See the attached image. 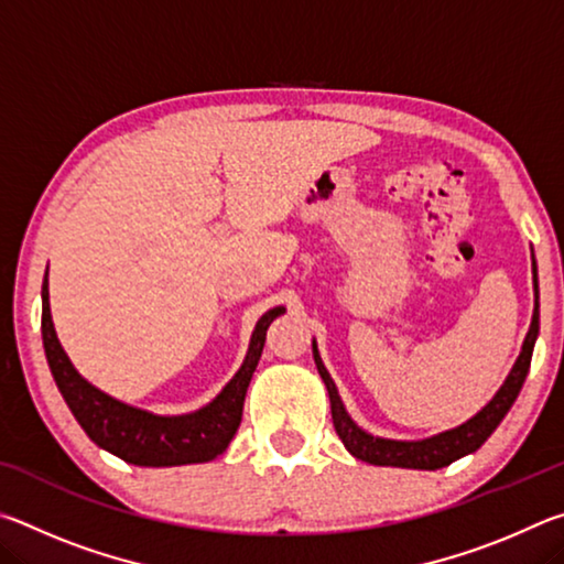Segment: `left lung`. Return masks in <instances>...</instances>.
I'll use <instances>...</instances> for the list:
<instances>
[{
	"label": "left lung",
	"mask_w": 564,
	"mask_h": 564,
	"mask_svg": "<svg viewBox=\"0 0 564 564\" xmlns=\"http://www.w3.org/2000/svg\"><path fill=\"white\" fill-rule=\"evenodd\" d=\"M532 265H534V261H532ZM532 271H534V313H532L528 338H524V343H522V352H520L518 362L512 366L508 380H505L502 388L498 390V395H495L473 420H467V423L455 427V431L427 437V441H417V443L386 441V437H373L366 431H360V427L348 417L346 408H343L336 383L330 380L328 370H326V366H323V360L318 356L316 343H313V358H316L318 373L323 378V383H326V388H328L333 425H336V433L343 441V445L348 447V453L356 455L358 460L370 463V465L413 467V470H437V467L455 463L457 457L475 453L477 447L488 441V437L495 433V427L502 423V417L508 415V410L512 408V403L520 395L522 383H524V378H528V370H530L534 338H538V333H540L538 269H532Z\"/></svg>",
	"instance_id": "1"
}]
</instances>
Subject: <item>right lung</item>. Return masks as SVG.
<instances>
[{
    "instance_id": "obj_1",
    "label": "right lung",
    "mask_w": 564,
    "mask_h": 564,
    "mask_svg": "<svg viewBox=\"0 0 564 564\" xmlns=\"http://www.w3.org/2000/svg\"><path fill=\"white\" fill-rule=\"evenodd\" d=\"M283 308H273L256 323L251 348H248L241 370H238L231 383L221 390V395L214 403H208L191 415L164 417L123 405L119 400L104 395L101 390L89 386L87 380L76 373L59 340H56L46 275L42 283V340L46 362H50L62 398L74 413L76 423L84 427V433L94 443L111 455L121 457V460L144 467L208 463L226 451L238 425H241L243 398L263 352L265 330H269L273 318H279Z\"/></svg>"
}]
</instances>
